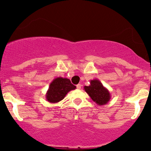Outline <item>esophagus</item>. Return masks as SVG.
<instances>
[{
	"instance_id": "34e87169",
	"label": "esophagus",
	"mask_w": 151,
	"mask_h": 151,
	"mask_svg": "<svg viewBox=\"0 0 151 151\" xmlns=\"http://www.w3.org/2000/svg\"><path fill=\"white\" fill-rule=\"evenodd\" d=\"M81 85L79 84H79L77 85V89H81Z\"/></svg>"
}]
</instances>
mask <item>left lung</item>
Listing matches in <instances>:
<instances>
[{"label":"left lung","mask_w":151,"mask_h":151,"mask_svg":"<svg viewBox=\"0 0 151 151\" xmlns=\"http://www.w3.org/2000/svg\"><path fill=\"white\" fill-rule=\"evenodd\" d=\"M93 102L99 106L104 105L111 100V94L109 90L102 85L100 80L95 79L91 80L88 86L83 87Z\"/></svg>","instance_id":"left-lung-1"}]
</instances>
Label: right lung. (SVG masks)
<instances>
[{"label": "right lung", "mask_w": 151, "mask_h": 151, "mask_svg": "<svg viewBox=\"0 0 151 151\" xmlns=\"http://www.w3.org/2000/svg\"><path fill=\"white\" fill-rule=\"evenodd\" d=\"M75 88L76 86L72 84L70 79L57 77L49 85L48 91L46 93V99L49 102L55 104L63 100L68 92Z\"/></svg>", "instance_id": "right-lung-1"}]
</instances>
